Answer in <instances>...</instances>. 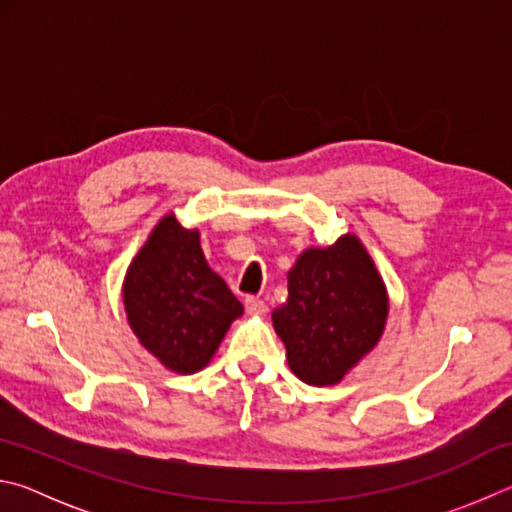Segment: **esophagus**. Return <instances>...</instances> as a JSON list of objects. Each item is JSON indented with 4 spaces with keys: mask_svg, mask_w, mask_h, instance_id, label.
<instances>
[{
    "mask_svg": "<svg viewBox=\"0 0 512 512\" xmlns=\"http://www.w3.org/2000/svg\"><path fill=\"white\" fill-rule=\"evenodd\" d=\"M246 311L250 316H264L268 311V305L262 298H246Z\"/></svg>",
    "mask_w": 512,
    "mask_h": 512,
    "instance_id": "34e87169",
    "label": "esophagus"
}]
</instances>
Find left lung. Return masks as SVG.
I'll return each instance as SVG.
<instances>
[{"instance_id": "obj_1", "label": "left lung", "mask_w": 512, "mask_h": 512, "mask_svg": "<svg viewBox=\"0 0 512 512\" xmlns=\"http://www.w3.org/2000/svg\"><path fill=\"white\" fill-rule=\"evenodd\" d=\"M388 293L359 237L307 248L289 271V298L273 311L293 375L332 386L379 343Z\"/></svg>"}]
</instances>
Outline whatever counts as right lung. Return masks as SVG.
<instances>
[{"label":"right lung","instance_id":"1","mask_svg":"<svg viewBox=\"0 0 512 512\" xmlns=\"http://www.w3.org/2000/svg\"><path fill=\"white\" fill-rule=\"evenodd\" d=\"M124 307L137 339L164 368L192 375L219 350L244 305L216 275L198 230L162 216L124 277Z\"/></svg>","mask_w":512,"mask_h":512}]
</instances>
